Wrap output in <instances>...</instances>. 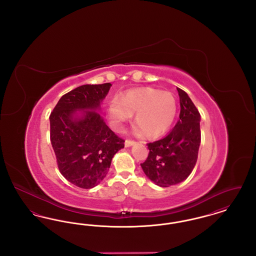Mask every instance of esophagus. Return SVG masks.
<instances>
[{"mask_svg":"<svg viewBox=\"0 0 256 256\" xmlns=\"http://www.w3.org/2000/svg\"><path fill=\"white\" fill-rule=\"evenodd\" d=\"M134 144H135V141L134 140H130V139H126V141H124V146H134Z\"/></svg>","mask_w":256,"mask_h":256,"instance_id":"34e87169","label":"esophagus"}]
</instances>
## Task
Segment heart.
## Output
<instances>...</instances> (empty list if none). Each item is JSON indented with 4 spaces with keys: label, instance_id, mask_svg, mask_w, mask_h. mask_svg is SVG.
Instances as JSON below:
<instances>
[{
    "label": "heart",
    "instance_id": "heart-1",
    "mask_svg": "<svg viewBox=\"0 0 256 256\" xmlns=\"http://www.w3.org/2000/svg\"><path fill=\"white\" fill-rule=\"evenodd\" d=\"M178 100L170 92L152 88H139L124 93L122 98H114L108 106L110 122L118 130L135 113V130L148 137L165 134L176 119Z\"/></svg>",
    "mask_w": 256,
    "mask_h": 256
}]
</instances>
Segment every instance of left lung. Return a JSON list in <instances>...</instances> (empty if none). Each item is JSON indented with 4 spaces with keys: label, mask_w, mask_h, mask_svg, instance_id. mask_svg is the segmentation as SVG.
I'll return each mask as SVG.
<instances>
[{
    "label": "left lung",
    "mask_w": 256,
    "mask_h": 256,
    "mask_svg": "<svg viewBox=\"0 0 256 256\" xmlns=\"http://www.w3.org/2000/svg\"><path fill=\"white\" fill-rule=\"evenodd\" d=\"M180 120L170 134L148 143V156L141 167L156 185L169 187L186 180L195 167L200 143V115L191 98L180 88Z\"/></svg>",
    "instance_id": "8db88e82"
}]
</instances>
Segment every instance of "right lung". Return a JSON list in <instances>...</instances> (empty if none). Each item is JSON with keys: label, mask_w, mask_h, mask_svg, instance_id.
<instances>
[{"label": "right lung", "mask_w": 256, "mask_h": 256, "mask_svg": "<svg viewBox=\"0 0 256 256\" xmlns=\"http://www.w3.org/2000/svg\"><path fill=\"white\" fill-rule=\"evenodd\" d=\"M111 84L78 86L63 95L50 115V143L61 174L74 185L90 189L108 174L124 140L114 134L95 110ZM82 110L81 116L76 111Z\"/></svg>", "instance_id": "obj_1"}]
</instances>
